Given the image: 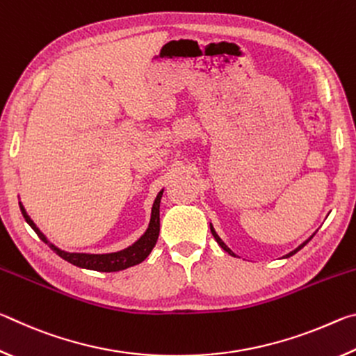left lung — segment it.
<instances>
[{
    "instance_id": "8db88e82",
    "label": "left lung",
    "mask_w": 356,
    "mask_h": 356,
    "mask_svg": "<svg viewBox=\"0 0 356 356\" xmlns=\"http://www.w3.org/2000/svg\"><path fill=\"white\" fill-rule=\"evenodd\" d=\"M210 231H212V236L215 237V240H216V243H218V245L221 246V248H222V250H225L226 252H229V254H231V256H236V254H234V252H232V250H231V248H227V245H226L225 242H222V240H221V238L218 237V234H216V232H215V229H213V226H212V225H210ZM311 238H312V236H311V237H309L308 240H306V242H303V243H301V245L298 246V248H295L293 251H291V252H289V254H286L284 257H291V256H293V254H295V252H297V251H300L301 248H303V246H305L306 243H308Z\"/></svg>"
}]
</instances>
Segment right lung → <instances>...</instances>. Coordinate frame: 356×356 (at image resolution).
Instances as JSON below:
<instances>
[{
	"label": "right lung",
	"mask_w": 356,
	"mask_h": 356,
	"mask_svg": "<svg viewBox=\"0 0 356 356\" xmlns=\"http://www.w3.org/2000/svg\"><path fill=\"white\" fill-rule=\"evenodd\" d=\"M161 195H163V190H161L155 197L154 206H152V213H150L149 227L146 229V232H144L134 245H130L129 248L120 250L116 252H106V254H88V252H69V251L59 250L58 246L48 242V238L40 232V229L34 225V221L31 218H29V215L26 213L23 204L22 202L19 204H20L23 218L26 220L28 225L34 229V232L38 234L42 242H45L59 257H63L64 261L74 264L76 267L95 270V272H119V270H125L129 267H134V265L141 264L144 259L150 254V251H152V248L155 246L156 238H159V234H160Z\"/></svg>",
	"instance_id": "obj_1"
}]
</instances>
